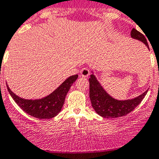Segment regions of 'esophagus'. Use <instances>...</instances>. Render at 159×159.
I'll return each instance as SVG.
<instances>
[{
	"label": "esophagus",
	"mask_w": 159,
	"mask_h": 159,
	"mask_svg": "<svg viewBox=\"0 0 159 159\" xmlns=\"http://www.w3.org/2000/svg\"><path fill=\"white\" fill-rule=\"evenodd\" d=\"M80 75L83 77H87L90 75V71H89L88 68H84L80 70Z\"/></svg>",
	"instance_id": "esophagus-1"
}]
</instances>
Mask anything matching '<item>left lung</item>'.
Returning <instances> with one entry per match:
<instances>
[{
  "mask_svg": "<svg viewBox=\"0 0 159 159\" xmlns=\"http://www.w3.org/2000/svg\"><path fill=\"white\" fill-rule=\"evenodd\" d=\"M132 38L143 42L148 48V43L144 36L137 31L136 29H133L130 33ZM90 83V98L91 101L92 107L94 111L99 116L103 118H115L122 117L126 116L129 112L135 109L136 107L142 101L144 98L145 95L148 93V90L140 94L137 98L128 100H117L112 98L108 92L103 88L98 79L94 75L93 72L90 75L89 79Z\"/></svg>",
  "mask_w": 159,
  "mask_h": 159,
  "instance_id": "obj_1",
  "label": "left lung"
}]
</instances>
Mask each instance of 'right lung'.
<instances>
[{"instance_id":"add662e5","label":"right lung","mask_w":159,"mask_h":159,"mask_svg":"<svg viewBox=\"0 0 159 159\" xmlns=\"http://www.w3.org/2000/svg\"><path fill=\"white\" fill-rule=\"evenodd\" d=\"M77 78L78 75L68 77L52 93L40 99H24L13 93L7 84V88L16 103L27 114L37 119H51L61 111L66 94Z\"/></svg>"}]
</instances>
